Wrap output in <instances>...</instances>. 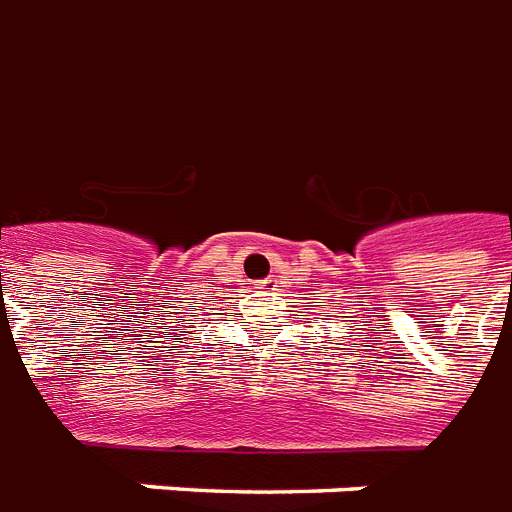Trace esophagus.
<instances>
[{
    "label": "esophagus",
    "mask_w": 512,
    "mask_h": 512,
    "mask_svg": "<svg viewBox=\"0 0 512 512\" xmlns=\"http://www.w3.org/2000/svg\"><path fill=\"white\" fill-rule=\"evenodd\" d=\"M273 287H276V281H273V279L255 281V289H273Z\"/></svg>",
    "instance_id": "esophagus-1"
}]
</instances>
